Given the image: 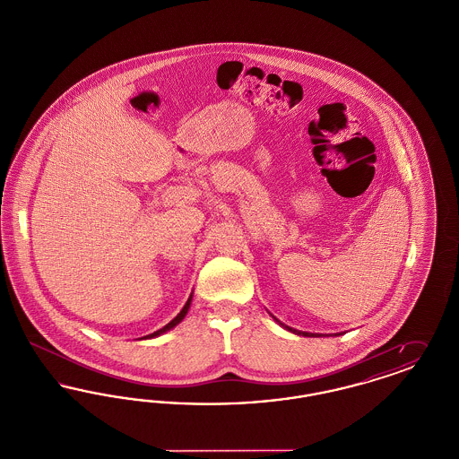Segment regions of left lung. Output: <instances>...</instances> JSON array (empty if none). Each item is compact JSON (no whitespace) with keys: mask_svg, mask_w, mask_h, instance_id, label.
Returning <instances> with one entry per match:
<instances>
[{"mask_svg":"<svg viewBox=\"0 0 459 459\" xmlns=\"http://www.w3.org/2000/svg\"><path fill=\"white\" fill-rule=\"evenodd\" d=\"M277 320V318H275ZM279 322V320H277ZM287 330H290V332H294V333H298V335H306V337H311L313 333H307V332H299V330H292L290 327H285Z\"/></svg>","mask_w":459,"mask_h":459,"instance_id":"1","label":"left lung"}]
</instances>
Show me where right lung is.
Instances as JSON below:
<instances>
[{"mask_svg":"<svg viewBox=\"0 0 459 459\" xmlns=\"http://www.w3.org/2000/svg\"><path fill=\"white\" fill-rule=\"evenodd\" d=\"M191 299H193V296H189V299H187V303L184 305V307L180 309V313L175 316L174 320L170 322V324H167L165 327L160 328V330H156L153 333H150V335H146V337H141V339H152V337H156V335H160V333H163V332H167V330H170V328H174L178 322H182V318L187 315V311H189V306H191Z\"/></svg>","mask_w":459,"mask_h":459,"instance_id":"right-lung-1","label":"right lung"}]
</instances>
